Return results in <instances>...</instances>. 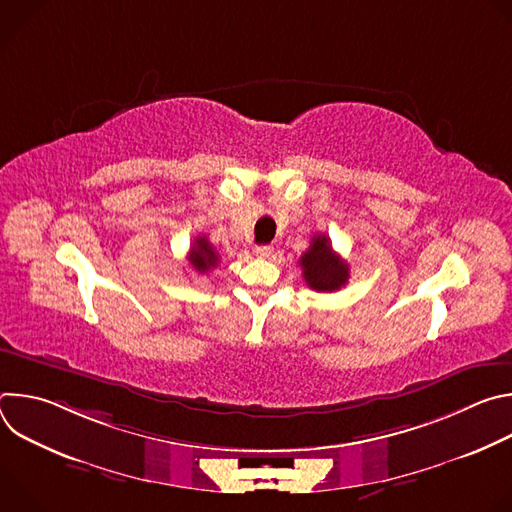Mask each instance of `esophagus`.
Wrapping results in <instances>:
<instances>
[{
  "label": "esophagus",
  "mask_w": 512,
  "mask_h": 512,
  "mask_svg": "<svg viewBox=\"0 0 512 512\" xmlns=\"http://www.w3.org/2000/svg\"><path fill=\"white\" fill-rule=\"evenodd\" d=\"M255 255L261 257V259H267V257L273 255V247L271 245H259V247H255Z\"/></svg>",
  "instance_id": "obj_1"
}]
</instances>
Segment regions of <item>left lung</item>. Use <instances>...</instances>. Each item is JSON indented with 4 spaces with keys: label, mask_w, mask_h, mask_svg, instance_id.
I'll list each match as a JSON object with an SVG mask.
<instances>
[{
    "label": "left lung",
    "mask_w": 512,
    "mask_h": 512,
    "mask_svg": "<svg viewBox=\"0 0 512 512\" xmlns=\"http://www.w3.org/2000/svg\"><path fill=\"white\" fill-rule=\"evenodd\" d=\"M306 283L316 291H336L348 281V265L334 253L326 235H316L300 257Z\"/></svg>",
    "instance_id": "left-lung-1"
}]
</instances>
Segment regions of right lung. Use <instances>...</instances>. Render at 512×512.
<instances>
[{
	"instance_id": "1",
	"label": "right lung",
	"mask_w": 512,
	"mask_h": 512,
	"mask_svg": "<svg viewBox=\"0 0 512 512\" xmlns=\"http://www.w3.org/2000/svg\"><path fill=\"white\" fill-rule=\"evenodd\" d=\"M218 259H221V257H218V253L214 251V247L208 243L206 237H196L194 239V245L190 247L188 261L196 271L204 273V271L214 269L218 265Z\"/></svg>"
}]
</instances>
